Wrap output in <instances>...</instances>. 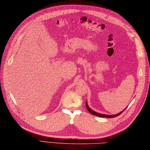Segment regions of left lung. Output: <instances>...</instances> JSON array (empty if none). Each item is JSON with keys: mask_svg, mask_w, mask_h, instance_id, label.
<instances>
[{"mask_svg": "<svg viewBox=\"0 0 150 150\" xmlns=\"http://www.w3.org/2000/svg\"><path fill=\"white\" fill-rule=\"evenodd\" d=\"M86 108L88 109V111L90 112V113H91L92 115H95V116H97V117H105V118H113V117H115L117 116H119L120 114L122 113L123 112L122 111H121V112H120L119 113H117V115H104V114H102V113H97L95 112V111H94L93 110H92L91 108H90V107L88 106V105L87 104V102L86 103Z\"/></svg>", "mask_w": 150, "mask_h": 150, "instance_id": "left-lung-1", "label": "left lung"}]
</instances>
